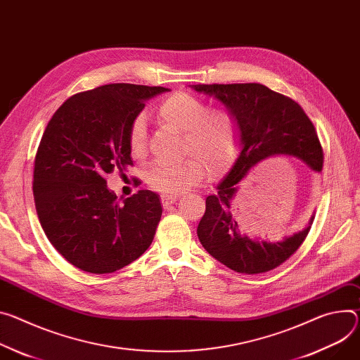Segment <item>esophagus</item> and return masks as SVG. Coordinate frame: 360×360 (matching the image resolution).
<instances>
[{"label": "esophagus", "instance_id": "esophagus-1", "mask_svg": "<svg viewBox=\"0 0 360 360\" xmlns=\"http://www.w3.org/2000/svg\"><path fill=\"white\" fill-rule=\"evenodd\" d=\"M160 200H162V205L167 208V207L175 204V201L178 200V195L176 193H162Z\"/></svg>", "mask_w": 360, "mask_h": 360}]
</instances>
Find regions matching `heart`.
<instances>
[{"label":"heart","mask_w":360,"mask_h":360,"mask_svg":"<svg viewBox=\"0 0 360 360\" xmlns=\"http://www.w3.org/2000/svg\"><path fill=\"white\" fill-rule=\"evenodd\" d=\"M158 117L184 132L181 162H155L145 171L146 184L159 192L179 193L200 184L205 176L219 175L237 152L238 126L234 115L225 109H208V105L188 93H175L158 108ZM146 146V123L135 117L129 130V148L141 155Z\"/></svg>","instance_id":"b5f03b06"}]
</instances>
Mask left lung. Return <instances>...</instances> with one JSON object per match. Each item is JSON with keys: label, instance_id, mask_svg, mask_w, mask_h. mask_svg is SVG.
Returning <instances> with one entry per match:
<instances>
[{"label": "left lung", "instance_id": "left-lung-1", "mask_svg": "<svg viewBox=\"0 0 360 360\" xmlns=\"http://www.w3.org/2000/svg\"><path fill=\"white\" fill-rule=\"evenodd\" d=\"M189 87L215 97L234 115L238 126L240 153L218 182L217 193L205 200V214L197 228L200 243L221 264L237 273L270 271L297 251L310 231L314 212L303 230L270 243L241 233L234 202L244 178L276 156L296 158L311 171L321 172L323 150L316 129L299 103L259 83Z\"/></svg>", "mask_w": 360, "mask_h": 360}]
</instances>
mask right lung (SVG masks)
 Instances as JSON below:
<instances>
[{
  "instance_id": "add662e5",
  "label": "right lung",
  "mask_w": 360,
  "mask_h": 360,
  "mask_svg": "<svg viewBox=\"0 0 360 360\" xmlns=\"http://www.w3.org/2000/svg\"><path fill=\"white\" fill-rule=\"evenodd\" d=\"M160 86L113 83L72 96L50 119L34 160L32 193L43 230L75 267L108 274L139 258L162 215L159 195L117 200L105 176L132 165L130 124Z\"/></svg>"
}]
</instances>
